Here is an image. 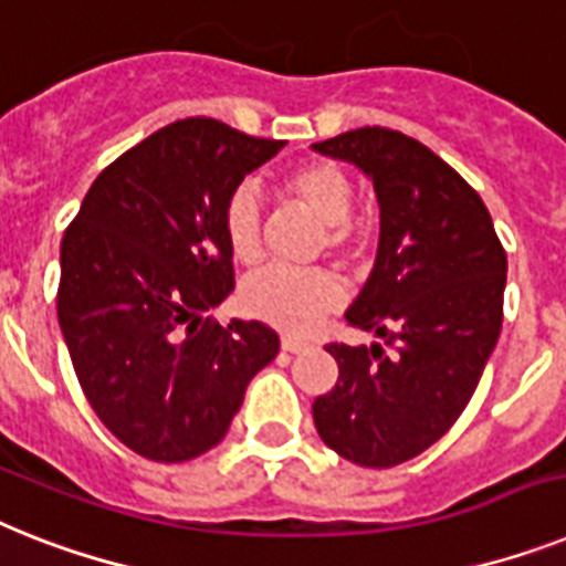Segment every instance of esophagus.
I'll return each mask as SVG.
<instances>
[{"label":"esophagus","mask_w":566,"mask_h":566,"mask_svg":"<svg viewBox=\"0 0 566 566\" xmlns=\"http://www.w3.org/2000/svg\"><path fill=\"white\" fill-rule=\"evenodd\" d=\"M280 347H283V353H301V349L306 347V340L292 338V335H283V338H280Z\"/></svg>","instance_id":"1"}]
</instances>
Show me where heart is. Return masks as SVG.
<instances>
[{
  "label": "heart",
  "mask_w": 566,
  "mask_h": 566,
  "mask_svg": "<svg viewBox=\"0 0 566 566\" xmlns=\"http://www.w3.org/2000/svg\"><path fill=\"white\" fill-rule=\"evenodd\" d=\"M294 205L326 226V249L338 260H356L367 249V228L349 219L353 181L335 161H306L280 181ZM226 237L233 256L254 263L263 254V202L251 185H242L226 205ZM340 289L321 269L265 265L242 286L245 312L286 333H310L312 326L338 306Z\"/></svg>",
  "instance_id": "1"
}]
</instances>
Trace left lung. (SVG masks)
Segmentation results:
<instances>
[{"label": "left lung", "mask_w": 566, "mask_h": 566, "mask_svg": "<svg viewBox=\"0 0 566 566\" xmlns=\"http://www.w3.org/2000/svg\"><path fill=\"white\" fill-rule=\"evenodd\" d=\"M312 149L373 181L378 254L347 324L385 338L326 347L338 381L312 417L335 454L390 469L431 448L469 405L501 335L506 251L469 181L408 135L361 126Z\"/></svg>", "instance_id": "1"}]
</instances>
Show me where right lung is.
Segmentation results:
<instances>
[{"label":"right lung","mask_w":566,"mask_h":566,"mask_svg":"<svg viewBox=\"0 0 566 566\" xmlns=\"http://www.w3.org/2000/svg\"><path fill=\"white\" fill-rule=\"evenodd\" d=\"M280 149L213 118L176 120L112 161L65 231L57 317L74 373L97 419L147 460L222 442L277 356L265 324L205 312L233 292L228 199Z\"/></svg>","instance_id":"right-lung-1"}]
</instances>
